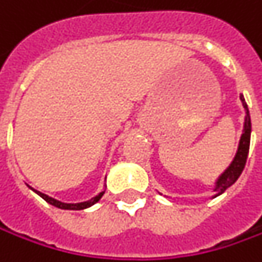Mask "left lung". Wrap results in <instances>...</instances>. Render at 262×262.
<instances>
[{"label":"left lung","instance_id":"left-lung-1","mask_svg":"<svg viewBox=\"0 0 262 262\" xmlns=\"http://www.w3.org/2000/svg\"><path fill=\"white\" fill-rule=\"evenodd\" d=\"M241 100H242V105L247 111V115H245V124H244V134L241 136V141H239V147H237L236 155L233 162L230 163V166L227 167L226 170L219 176V179L216 181V186H214V191L216 194L214 196L220 195L226 191L229 186H232L236 179L241 176L245 163H247L248 151H249V141H251V116H249V111H248V105L244 99V96L241 95Z\"/></svg>","mask_w":262,"mask_h":262}]
</instances>
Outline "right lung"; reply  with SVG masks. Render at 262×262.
Returning a JSON list of instances; mask_svg holds the SVG:
<instances>
[{
    "mask_svg": "<svg viewBox=\"0 0 262 262\" xmlns=\"http://www.w3.org/2000/svg\"><path fill=\"white\" fill-rule=\"evenodd\" d=\"M37 195H40L43 200H45L46 203H49V204H52V206L58 207V208H62V210H84V208H87V207H92L93 204H96L100 198H102V195L105 194V191H102L99 195H96L95 198H92V200H89V201H84V203H77V204H67V203H61V201H58V200H55V198H51V196H48L46 194H42V192H39V191H36V189H33Z\"/></svg>",
    "mask_w": 262,
    "mask_h": 262,
    "instance_id": "1",
    "label": "right lung"
}]
</instances>
